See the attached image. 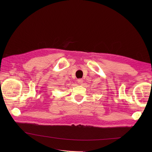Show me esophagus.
Instances as JSON below:
<instances>
[{
	"label": "esophagus",
	"mask_w": 152,
	"mask_h": 152,
	"mask_svg": "<svg viewBox=\"0 0 152 152\" xmlns=\"http://www.w3.org/2000/svg\"><path fill=\"white\" fill-rule=\"evenodd\" d=\"M83 82H84V81H83V79H79L77 80V82H78V83H79V84H81Z\"/></svg>",
	"instance_id": "esophagus-1"
}]
</instances>
